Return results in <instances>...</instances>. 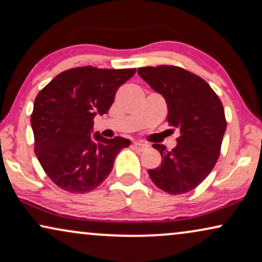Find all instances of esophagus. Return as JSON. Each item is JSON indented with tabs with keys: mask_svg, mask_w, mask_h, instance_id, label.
Instances as JSON below:
<instances>
[{
	"mask_svg": "<svg viewBox=\"0 0 262 262\" xmlns=\"http://www.w3.org/2000/svg\"><path fill=\"white\" fill-rule=\"evenodd\" d=\"M134 148L136 150H138V151H143V150L148 149L149 145L148 144H144V143H141V142H135L134 143Z\"/></svg>",
	"mask_w": 262,
	"mask_h": 262,
	"instance_id": "1",
	"label": "esophagus"
}]
</instances>
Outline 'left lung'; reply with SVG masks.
Listing matches in <instances>:
<instances>
[{
    "label": "left lung",
    "mask_w": 262,
    "mask_h": 262,
    "mask_svg": "<svg viewBox=\"0 0 262 262\" xmlns=\"http://www.w3.org/2000/svg\"><path fill=\"white\" fill-rule=\"evenodd\" d=\"M137 73L163 96L169 126L179 130L178 145L170 151L152 145L162 162L148 170L149 177L169 194L187 193L205 180L220 156L227 130L223 105L202 77L179 67L139 68Z\"/></svg>",
    "instance_id": "1"
}]
</instances>
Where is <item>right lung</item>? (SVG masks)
<instances>
[{
	"label": "right lung",
	"mask_w": 262,
	"mask_h": 262,
	"mask_svg": "<svg viewBox=\"0 0 262 262\" xmlns=\"http://www.w3.org/2000/svg\"><path fill=\"white\" fill-rule=\"evenodd\" d=\"M136 69L74 68L41 89L31 116L34 152L59 188L87 193L101 185L130 139H108L93 132L94 117L106 114L121 84Z\"/></svg>",
	"instance_id": "obj_1"
}]
</instances>
